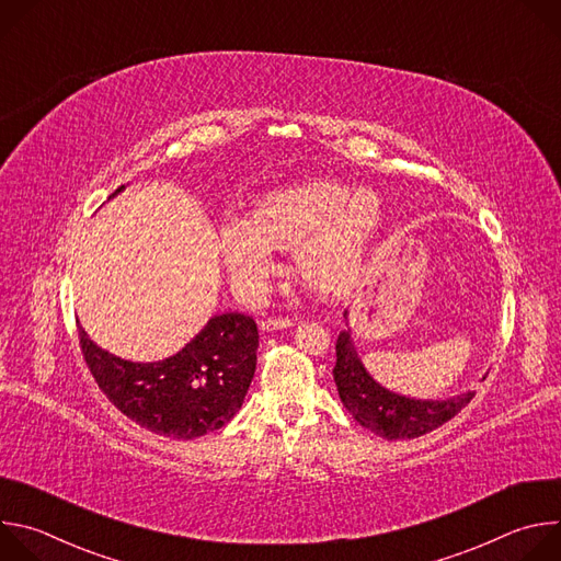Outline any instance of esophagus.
Segmentation results:
<instances>
[{
	"mask_svg": "<svg viewBox=\"0 0 561 561\" xmlns=\"http://www.w3.org/2000/svg\"><path fill=\"white\" fill-rule=\"evenodd\" d=\"M288 327H293V319L290 317H266V319H262V324H260V329L264 333H273V331L288 329Z\"/></svg>",
	"mask_w": 561,
	"mask_h": 561,
	"instance_id": "esophagus-1",
	"label": "esophagus"
}]
</instances>
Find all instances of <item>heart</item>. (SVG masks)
Here are the masks:
<instances>
[{
	"label": "heart",
	"instance_id": "heart-1",
	"mask_svg": "<svg viewBox=\"0 0 561 561\" xmlns=\"http://www.w3.org/2000/svg\"><path fill=\"white\" fill-rule=\"evenodd\" d=\"M383 219L381 199L331 178H306L257 197L247 221L221 228V262L237 288L260 293L271 279L273 253L293 251V273L324 299L348 297L364 273Z\"/></svg>",
	"mask_w": 561,
	"mask_h": 561
}]
</instances>
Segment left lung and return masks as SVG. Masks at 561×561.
Masks as SVG:
<instances>
[{"mask_svg": "<svg viewBox=\"0 0 561 561\" xmlns=\"http://www.w3.org/2000/svg\"><path fill=\"white\" fill-rule=\"evenodd\" d=\"M346 317V312H344ZM337 364L333 377L340 390L342 404L359 422V426L383 439H415L422 437L470 404L474 390L442 399V402H422L394 394L379 386L362 366L351 331H342L335 344Z\"/></svg>", "mask_w": 561, "mask_h": 561, "instance_id": "8db88e82", "label": "left lung"}]
</instances>
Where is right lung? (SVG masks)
Wrapping results in <instances>:
<instances>
[{
  "mask_svg": "<svg viewBox=\"0 0 561 561\" xmlns=\"http://www.w3.org/2000/svg\"><path fill=\"white\" fill-rule=\"evenodd\" d=\"M79 346L98 386L119 413L154 435L195 439L221 428L242 409L255 375L260 333L253 317L224 312L162 362L119 359L89 340L82 327Z\"/></svg>",
  "mask_w": 561,
  "mask_h": 561,
  "instance_id": "1",
  "label": "right lung"
}]
</instances>
